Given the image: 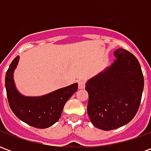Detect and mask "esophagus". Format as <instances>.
<instances>
[{"mask_svg":"<svg viewBox=\"0 0 151 151\" xmlns=\"http://www.w3.org/2000/svg\"><path fill=\"white\" fill-rule=\"evenodd\" d=\"M85 88V82L83 81H79L78 82V89L79 90H82Z\"/></svg>","mask_w":151,"mask_h":151,"instance_id":"esophagus-1","label":"esophagus"}]
</instances>
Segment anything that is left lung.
I'll return each mask as SVG.
<instances>
[{
    "label": "left lung",
    "instance_id": "1",
    "mask_svg": "<svg viewBox=\"0 0 151 151\" xmlns=\"http://www.w3.org/2000/svg\"><path fill=\"white\" fill-rule=\"evenodd\" d=\"M113 62L86 82L87 113L102 130L124 126L133 120L140 106L144 78L138 60L123 48L113 52Z\"/></svg>",
    "mask_w": 151,
    "mask_h": 151
}]
</instances>
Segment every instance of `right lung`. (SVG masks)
Returning a JSON list of instances; mask_svg holds the SVG:
<instances>
[{
    "mask_svg": "<svg viewBox=\"0 0 151 151\" xmlns=\"http://www.w3.org/2000/svg\"><path fill=\"white\" fill-rule=\"evenodd\" d=\"M20 57L16 56L5 74V89L9 107L19 120L38 129H46L59 120L64 106L78 90V83L40 96H26L16 87L14 73Z\"/></svg>",
    "mask_w": 151,
    "mask_h": 151,
    "instance_id": "add662e5",
    "label": "right lung"
}]
</instances>
